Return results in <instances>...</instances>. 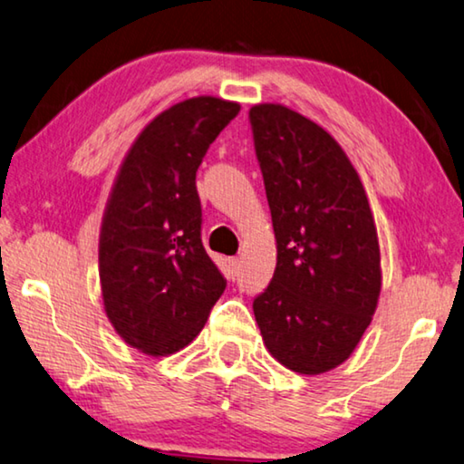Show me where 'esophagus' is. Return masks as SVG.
<instances>
[{"mask_svg": "<svg viewBox=\"0 0 464 464\" xmlns=\"http://www.w3.org/2000/svg\"><path fill=\"white\" fill-rule=\"evenodd\" d=\"M239 258H231L229 260V270H231V276H235V275H237V272H239Z\"/></svg>", "mask_w": 464, "mask_h": 464, "instance_id": "1", "label": "esophagus"}]
</instances>
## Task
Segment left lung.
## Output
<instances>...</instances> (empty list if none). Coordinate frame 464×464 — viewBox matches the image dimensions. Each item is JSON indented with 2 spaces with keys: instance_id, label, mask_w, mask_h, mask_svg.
<instances>
[{
  "instance_id": "1",
  "label": "left lung",
  "mask_w": 464,
  "mask_h": 464,
  "mask_svg": "<svg viewBox=\"0 0 464 464\" xmlns=\"http://www.w3.org/2000/svg\"><path fill=\"white\" fill-rule=\"evenodd\" d=\"M276 239V268L254 299L278 363L318 376L347 362L382 291L380 241L359 173L318 123L281 102L249 109Z\"/></svg>"
}]
</instances>
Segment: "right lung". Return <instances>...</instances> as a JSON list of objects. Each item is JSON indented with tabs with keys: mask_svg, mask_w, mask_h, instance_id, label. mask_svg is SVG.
<instances>
[{
	"mask_svg": "<svg viewBox=\"0 0 464 464\" xmlns=\"http://www.w3.org/2000/svg\"><path fill=\"white\" fill-rule=\"evenodd\" d=\"M239 109L206 94L165 109L117 171L99 235L101 295L115 333L144 355L188 347L225 291L200 239L196 171Z\"/></svg>",
	"mask_w": 464,
	"mask_h": 464,
	"instance_id": "1",
	"label": "right lung"
}]
</instances>
